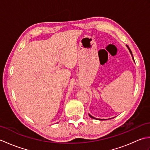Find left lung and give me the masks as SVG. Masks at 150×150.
<instances>
[{"mask_svg":"<svg viewBox=\"0 0 150 150\" xmlns=\"http://www.w3.org/2000/svg\"><path fill=\"white\" fill-rule=\"evenodd\" d=\"M126 47H128V50H129V52H130V53H131V55H132V59H133V61L135 62V60H134V58H133V55H132V52L131 50L129 49V47H128V45H126ZM88 115H89V116H90L91 118H92V119H97V120H107V119H97V118H95V117H93V116H91L90 114H88Z\"/></svg>","mask_w":150,"mask_h":150,"instance_id":"obj_1","label":"left lung"}]
</instances>
